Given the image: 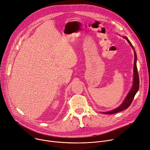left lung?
Here are the masks:
<instances>
[{
    "instance_id": "8db88e82",
    "label": "left lung",
    "mask_w": 150,
    "mask_h": 150,
    "mask_svg": "<svg viewBox=\"0 0 150 150\" xmlns=\"http://www.w3.org/2000/svg\"><path fill=\"white\" fill-rule=\"evenodd\" d=\"M123 38H125L127 40V42L129 43V44L130 45V46L131 47V48L133 49L134 53V69H133L134 73H133V86H132L130 91H129V93H128L127 96H126V98L124 99V102L122 103V104L120 105V106H119L118 107H117L115 109H114V110H111V111H109L101 112L102 113L105 114H114V113H116V112L122 111L123 110L127 109V108H128L129 107V105H131V102H133L136 94L137 93V92L139 90V74H138V72H137V65H136V61H137L136 52L135 51V50H134L133 45H132L131 42L128 40V39L127 37H125V36H124Z\"/></svg>"
}]
</instances>
